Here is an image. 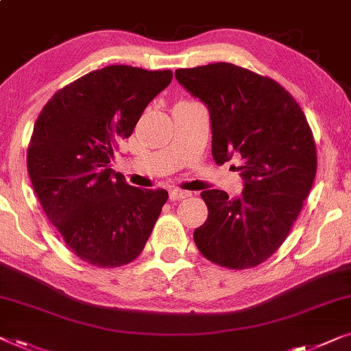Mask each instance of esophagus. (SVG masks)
Instances as JSON below:
<instances>
[{
  "mask_svg": "<svg viewBox=\"0 0 351 351\" xmlns=\"http://www.w3.org/2000/svg\"><path fill=\"white\" fill-rule=\"evenodd\" d=\"M189 196H190V193H189V191H185V190H179V189L169 190L171 201H180V199L189 198Z\"/></svg>",
  "mask_w": 351,
  "mask_h": 351,
  "instance_id": "obj_1",
  "label": "esophagus"
}]
</instances>
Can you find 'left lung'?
<instances>
[{"instance_id": "1", "label": "left lung", "mask_w": 351, "mask_h": 351, "mask_svg": "<svg viewBox=\"0 0 351 351\" xmlns=\"http://www.w3.org/2000/svg\"><path fill=\"white\" fill-rule=\"evenodd\" d=\"M176 78L209 110L213 158H239L244 190L201 193L208 219L195 230L199 252L243 270L267 261L285 243L316 176V147L294 97L275 80L217 62L176 70Z\"/></svg>"}]
</instances>
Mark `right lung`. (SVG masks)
Here are the masks:
<instances>
[{
	"instance_id": "obj_1",
	"label": "right lung",
	"mask_w": 351,
	"mask_h": 351,
	"mask_svg": "<svg viewBox=\"0 0 351 351\" xmlns=\"http://www.w3.org/2000/svg\"><path fill=\"white\" fill-rule=\"evenodd\" d=\"M171 80V70L105 66L57 90L36 119L27 152L32 185L70 251L90 265L137 258L167 201L166 190L126 184L110 161Z\"/></svg>"
}]
</instances>
